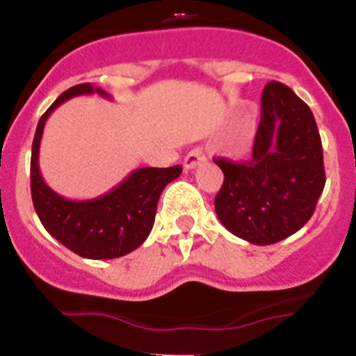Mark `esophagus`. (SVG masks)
Instances as JSON below:
<instances>
[{"label": "esophagus", "mask_w": 356, "mask_h": 356, "mask_svg": "<svg viewBox=\"0 0 356 356\" xmlns=\"http://www.w3.org/2000/svg\"><path fill=\"white\" fill-rule=\"evenodd\" d=\"M203 162H205V155H203V151H201L200 147H194V149L188 151L187 156H185L184 165H185V169H194Z\"/></svg>", "instance_id": "34e87169"}]
</instances>
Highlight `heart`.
<instances>
[{"label": "heart", "instance_id": "heart-1", "mask_svg": "<svg viewBox=\"0 0 356 356\" xmlns=\"http://www.w3.org/2000/svg\"><path fill=\"white\" fill-rule=\"evenodd\" d=\"M248 128H250V124H244V130H248Z\"/></svg>", "mask_w": 356, "mask_h": 356}]
</instances>
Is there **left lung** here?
Here are the masks:
<instances>
[{
	"label": "left lung",
	"instance_id": "8db88e82",
	"mask_svg": "<svg viewBox=\"0 0 356 356\" xmlns=\"http://www.w3.org/2000/svg\"><path fill=\"white\" fill-rule=\"evenodd\" d=\"M213 162L225 172L213 201L219 221L257 246L303 228L325 188L323 144L312 110L280 81L264 87L251 159Z\"/></svg>",
	"mask_w": 356,
	"mask_h": 356
}]
</instances>
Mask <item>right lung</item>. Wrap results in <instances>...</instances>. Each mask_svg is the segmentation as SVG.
<instances>
[{
    "label": "right lung",
    "instance_id": "right-lung-1",
    "mask_svg": "<svg viewBox=\"0 0 356 356\" xmlns=\"http://www.w3.org/2000/svg\"><path fill=\"white\" fill-rule=\"evenodd\" d=\"M94 92L108 97L105 90L92 83L74 85L56 97L39 119L31 144V200L46 232L72 253L92 260L119 259L146 241L155 222L160 194L169 181L181 175V165L135 169L118 187L94 200H67L49 188L39 169V147L46 119L71 97Z\"/></svg>",
    "mask_w": 356,
    "mask_h": 356
}]
</instances>
